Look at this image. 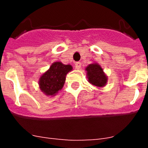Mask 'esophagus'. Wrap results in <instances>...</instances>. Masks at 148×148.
<instances>
[{"mask_svg": "<svg viewBox=\"0 0 148 148\" xmlns=\"http://www.w3.org/2000/svg\"><path fill=\"white\" fill-rule=\"evenodd\" d=\"M82 66V63L81 62H76L75 63V68H76L77 70H79Z\"/></svg>", "mask_w": 148, "mask_h": 148, "instance_id": "1", "label": "esophagus"}]
</instances>
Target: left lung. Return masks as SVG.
Returning <instances> with one entry per match:
<instances>
[{"label":"left lung","mask_w":148,"mask_h":148,"mask_svg":"<svg viewBox=\"0 0 148 148\" xmlns=\"http://www.w3.org/2000/svg\"><path fill=\"white\" fill-rule=\"evenodd\" d=\"M87 72V78L88 82L92 85L101 88L107 85L108 76L104 72V70L98 63H92L85 68Z\"/></svg>","instance_id":"8db88e82"}]
</instances>
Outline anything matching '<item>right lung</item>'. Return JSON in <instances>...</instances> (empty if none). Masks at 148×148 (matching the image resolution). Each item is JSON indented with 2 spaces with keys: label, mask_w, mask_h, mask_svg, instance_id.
I'll return each instance as SVG.
<instances>
[{
  "label": "right lung",
  "mask_w": 148,
  "mask_h": 148,
  "mask_svg": "<svg viewBox=\"0 0 148 148\" xmlns=\"http://www.w3.org/2000/svg\"><path fill=\"white\" fill-rule=\"evenodd\" d=\"M72 70L73 66L70 64H64L60 61L53 63L39 78L40 91L47 96H55L63 88L66 74Z\"/></svg>",
  "instance_id": "obj_1"
}]
</instances>
